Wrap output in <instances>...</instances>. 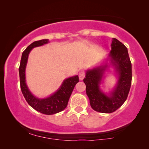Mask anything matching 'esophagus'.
Masks as SVG:
<instances>
[{
  "mask_svg": "<svg viewBox=\"0 0 149 149\" xmlns=\"http://www.w3.org/2000/svg\"><path fill=\"white\" fill-rule=\"evenodd\" d=\"M85 76V72L84 70H82V71H81L79 74V79L80 80H83L84 79V78Z\"/></svg>",
  "mask_w": 149,
  "mask_h": 149,
  "instance_id": "esophagus-1",
  "label": "esophagus"
}]
</instances>
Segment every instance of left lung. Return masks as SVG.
<instances>
[{
	"label": "left lung",
	"mask_w": 149,
	"mask_h": 149,
	"mask_svg": "<svg viewBox=\"0 0 149 149\" xmlns=\"http://www.w3.org/2000/svg\"><path fill=\"white\" fill-rule=\"evenodd\" d=\"M110 55L111 62L119 73V79L114 92L108 97L100 91L99 85L107 65L88 70L84 82L92 108L101 113H112L118 110L127 99L132 79V62L127 49L122 42L114 38Z\"/></svg>",
	"instance_id": "left-lung-1"
}]
</instances>
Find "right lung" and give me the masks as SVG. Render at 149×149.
I'll return each mask as SVG.
<instances>
[{
  "instance_id": "add662e5",
  "label": "right lung",
  "mask_w": 149,
  "mask_h": 149,
  "mask_svg": "<svg viewBox=\"0 0 149 149\" xmlns=\"http://www.w3.org/2000/svg\"><path fill=\"white\" fill-rule=\"evenodd\" d=\"M49 42L48 39H42L35 41L29 45L24 50L22 55L21 61L19 67V74L20 81V88L27 102L35 110L47 115L56 114L64 110L67 107L70 96L75 85L79 82V77L74 76L64 80L60 89L50 96L44 99H39L33 95L27 88L26 84L25 70L29 52L33 48L41 46Z\"/></svg>"
}]
</instances>
